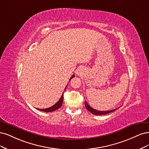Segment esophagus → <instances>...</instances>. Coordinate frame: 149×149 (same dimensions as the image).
I'll use <instances>...</instances> for the list:
<instances>
[{"label":"esophagus","instance_id":"obj_1","mask_svg":"<svg viewBox=\"0 0 149 149\" xmlns=\"http://www.w3.org/2000/svg\"><path fill=\"white\" fill-rule=\"evenodd\" d=\"M77 75H80L81 74V72L80 70L77 71Z\"/></svg>","mask_w":149,"mask_h":149}]
</instances>
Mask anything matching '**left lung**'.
<instances>
[{
  "instance_id": "left-lung-1",
  "label": "left lung",
  "mask_w": 149,
  "mask_h": 149,
  "mask_svg": "<svg viewBox=\"0 0 149 149\" xmlns=\"http://www.w3.org/2000/svg\"><path fill=\"white\" fill-rule=\"evenodd\" d=\"M85 108H87V109H88L90 113H92V114H95V115L106 114H108V113H111L113 111H114L115 110H116V109H112V110H109V111H98V110L95 109L91 107L90 105L86 102H85Z\"/></svg>"
}]
</instances>
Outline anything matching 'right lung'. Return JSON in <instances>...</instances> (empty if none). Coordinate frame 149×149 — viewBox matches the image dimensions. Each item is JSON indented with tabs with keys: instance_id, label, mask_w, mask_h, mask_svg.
Listing matches in <instances>:
<instances>
[{
	"instance_id": "obj_1",
	"label": "right lung",
	"mask_w": 149,
	"mask_h": 149,
	"mask_svg": "<svg viewBox=\"0 0 149 149\" xmlns=\"http://www.w3.org/2000/svg\"><path fill=\"white\" fill-rule=\"evenodd\" d=\"M74 75H73L72 76V77L70 79V80L72 79L73 77H74ZM67 88V86L65 88V90ZM63 98H64V94H62L61 98L59 99V100L54 105H53V106H52L50 108H46V109H38V110H40V111H44V112H51V111H55V110L57 109L58 108H59L60 107H61L62 104V102H63Z\"/></svg>"
}]
</instances>
